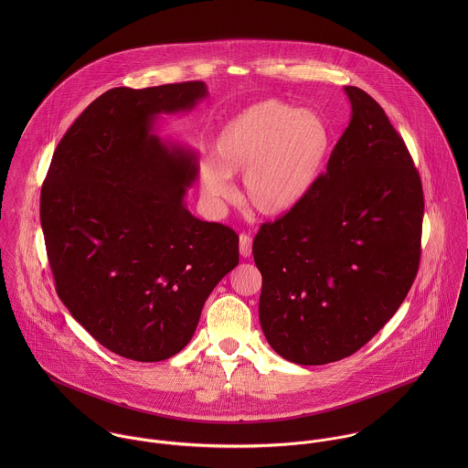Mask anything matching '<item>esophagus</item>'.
Here are the masks:
<instances>
[{"mask_svg": "<svg viewBox=\"0 0 468 468\" xmlns=\"http://www.w3.org/2000/svg\"><path fill=\"white\" fill-rule=\"evenodd\" d=\"M239 254L243 258H250V254H252V238L245 232L239 236Z\"/></svg>", "mask_w": 468, "mask_h": 468, "instance_id": "esophagus-1", "label": "esophagus"}]
</instances>
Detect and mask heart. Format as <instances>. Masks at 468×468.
I'll return each mask as SVG.
<instances>
[{
    "instance_id": "1",
    "label": "heart",
    "mask_w": 468,
    "mask_h": 468,
    "mask_svg": "<svg viewBox=\"0 0 468 468\" xmlns=\"http://www.w3.org/2000/svg\"><path fill=\"white\" fill-rule=\"evenodd\" d=\"M332 151L326 121L279 99L249 106L216 136V158L200 164L208 200L234 198L232 176L243 175V200L263 216H282L304 200Z\"/></svg>"
}]
</instances>
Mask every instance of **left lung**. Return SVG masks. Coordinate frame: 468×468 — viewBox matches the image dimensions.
I'll list each match as a JSON object with an SVG mask.
<instances>
[{
    "label": "left lung",
    "instance_id": "8db88e82",
    "mask_svg": "<svg viewBox=\"0 0 468 468\" xmlns=\"http://www.w3.org/2000/svg\"><path fill=\"white\" fill-rule=\"evenodd\" d=\"M344 90L351 121L326 173L295 208L263 223L252 245L263 334L301 366L336 362L367 344L420 267L418 169L382 106L356 86Z\"/></svg>",
    "mask_w": 468,
    "mask_h": 468
}]
</instances>
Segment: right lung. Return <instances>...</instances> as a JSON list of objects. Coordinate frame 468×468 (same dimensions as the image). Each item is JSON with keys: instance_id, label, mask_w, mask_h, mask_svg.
Here are the masks:
<instances>
[{"instance_id": "right-lung-1", "label": "right lung", "mask_w": 468, "mask_h": 468, "mask_svg": "<svg viewBox=\"0 0 468 468\" xmlns=\"http://www.w3.org/2000/svg\"><path fill=\"white\" fill-rule=\"evenodd\" d=\"M205 95L201 80L108 90L69 126L43 182L59 299L99 344L138 362L182 351L207 297L239 263L238 234L184 203L195 154L153 133L156 115L189 112Z\"/></svg>"}]
</instances>
